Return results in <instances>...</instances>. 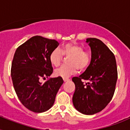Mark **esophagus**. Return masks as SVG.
<instances>
[{
  "mask_svg": "<svg viewBox=\"0 0 130 130\" xmlns=\"http://www.w3.org/2000/svg\"><path fill=\"white\" fill-rule=\"evenodd\" d=\"M63 80H64V82H66V81H68L70 79H69L68 78H64V79H63Z\"/></svg>",
  "mask_w": 130,
  "mask_h": 130,
  "instance_id": "1",
  "label": "esophagus"
}]
</instances>
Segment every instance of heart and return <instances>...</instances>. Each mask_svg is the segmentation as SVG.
Masks as SVG:
<instances>
[{"mask_svg": "<svg viewBox=\"0 0 130 130\" xmlns=\"http://www.w3.org/2000/svg\"><path fill=\"white\" fill-rule=\"evenodd\" d=\"M63 55L68 57L67 63L55 70V75L66 78L76 73L77 69L84 71L88 66L91 60V54L88 51H83V47L75 43L64 45L61 51L56 49L49 56V60L55 66H58L63 58Z\"/></svg>", "mask_w": 130, "mask_h": 130, "instance_id": "heart-1", "label": "heart"}]
</instances>
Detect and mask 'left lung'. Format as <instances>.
<instances>
[{
  "instance_id": "1",
  "label": "left lung",
  "mask_w": 130,
  "mask_h": 130,
  "mask_svg": "<svg viewBox=\"0 0 130 130\" xmlns=\"http://www.w3.org/2000/svg\"><path fill=\"white\" fill-rule=\"evenodd\" d=\"M91 49V61L85 72L72 81L75 85L73 104L84 115L102 111L114 95L118 73L114 54L99 39L87 38ZM82 80H88L85 85Z\"/></svg>"
}]
</instances>
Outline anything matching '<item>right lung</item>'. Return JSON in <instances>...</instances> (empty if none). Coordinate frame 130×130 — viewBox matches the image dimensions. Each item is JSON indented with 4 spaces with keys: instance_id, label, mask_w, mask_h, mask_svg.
<instances>
[{
    "instance_id": "right-lung-1",
    "label": "right lung",
    "mask_w": 130,
    "mask_h": 130,
    "mask_svg": "<svg viewBox=\"0 0 130 130\" xmlns=\"http://www.w3.org/2000/svg\"><path fill=\"white\" fill-rule=\"evenodd\" d=\"M58 45L55 40L35 36L16 49L11 64V79L18 98L30 111L49 110L64 83L61 77L40 82L53 72L49 56Z\"/></svg>"
}]
</instances>
